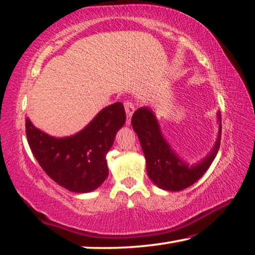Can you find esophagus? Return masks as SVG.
Masks as SVG:
<instances>
[{
  "label": "esophagus",
  "instance_id": "1",
  "mask_svg": "<svg viewBox=\"0 0 255 255\" xmlns=\"http://www.w3.org/2000/svg\"><path fill=\"white\" fill-rule=\"evenodd\" d=\"M124 109H125V113H127V118H128L127 123L128 124V123H130V118H131L132 115H133L134 110H135L134 104L130 102V101H125V102H124Z\"/></svg>",
  "mask_w": 255,
  "mask_h": 255
}]
</instances>
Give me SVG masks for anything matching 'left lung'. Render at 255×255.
<instances>
[{
    "label": "left lung",
    "mask_w": 255,
    "mask_h": 255,
    "mask_svg": "<svg viewBox=\"0 0 255 255\" xmlns=\"http://www.w3.org/2000/svg\"><path fill=\"white\" fill-rule=\"evenodd\" d=\"M219 132L212 151L195 166L181 161L163 139L154 115L147 108H140L133 114L131 124L140 141L146 159L147 174L159 188L179 191L196 182L214 161L221 145L222 120L218 114Z\"/></svg>",
    "instance_id": "8db88e82"
}]
</instances>
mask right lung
Instances as JSON below:
<instances>
[{"label":"right lung","instance_id":"right-lung-1","mask_svg":"<svg viewBox=\"0 0 255 255\" xmlns=\"http://www.w3.org/2000/svg\"><path fill=\"white\" fill-rule=\"evenodd\" d=\"M125 123L121 102L104 108L89 125L72 137L54 138L25 118L27 142L44 172L73 193L95 190L108 177L107 153Z\"/></svg>","mask_w":255,"mask_h":255}]
</instances>
